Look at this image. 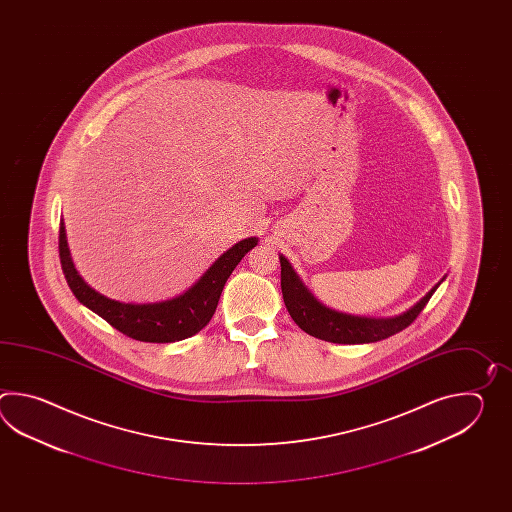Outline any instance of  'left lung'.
Returning a JSON list of instances; mask_svg holds the SVG:
<instances>
[{
	"label": "left lung",
	"mask_w": 512,
	"mask_h": 512,
	"mask_svg": "<svg viewBox=\"0 0 512 512\" xmlns=\"http://www.w3.org/2000/svg\"><path fill=\"white\" fill-rule=\"evenodd\" d=\"M282 265V294L289 315L296 326L304 329L311 337L333 342V344H368L382 338L392 337L403 331L414 322L419 313L425 309L439 283L432 287L426 296L408 309L403 315L395 318H366V316L344 315L329 309L326 305L316 302L315 296L309 293L304 283L298 280L289 261L280 256Z\"/></svg>",
	"instance_id": "obj_1"
}]
</instances>
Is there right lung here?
Segmentation results:
<instances>
[{"label":"right lung","instance_id":"obj_1","mask_svg":"<svg viewBox=\"0 0 512 512\" xmlns=\"http://www.w3.org/2000/svg\"><path fill=\"white\" fill-rule=\"evenodd\" d=\"M256 245V238L236 243L232 249L214 261V265L199 278L196 285H192L185 294L177 298L159 304H120L93 291L78 276L67 249L64 223H60L58 236L62 271L66 274L67 285L77 296L78 302L95 311L98 316H102L109 326L119 329L122 335L155 344L185 340L207 326L210 318L216 313L219 296L230 274L236 269L241 258Z\"/></svg>","mask_w":512,"mask_h":512}]
</instances>
